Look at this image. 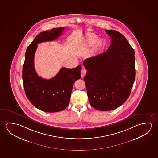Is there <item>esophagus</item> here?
<instances>
[{
	"mask_svg": "<svg viewBox=\"0 0 158 158\" xmlns=\"http://www.w3.org/2000/svg\"><path fill=\"white\" fill-rule=\"evenodd\" d=\"M86 72H87V70H86V69H84V68H83V69L81 70L80 73H81V78H84V76L86 75Z\"/></svg>",
	"mask_w": 158,
	"mask_h": 158,
	"instance_id": "obj_1",
	"label": "esophagus"
}]
</instances>
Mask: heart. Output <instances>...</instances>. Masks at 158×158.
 <instances>
[{"instance_id":"b5f03b06","label":"heart","mask_w":158,"mask_h":158,"mask_svg":"<svg viewBox=\"0 0 158 158\" xmlns=\"http://www.w3.org/2000/svg\"><path fill=\"white\" fill-rule=\"evenodd\" d=\"M98 36H96V35H92V36L90 37L88 43L86 44V46H95L97 43V42L98 41ZM105 45H106V43H105L104 40H99L98 42L97 46H96L97 50L98 51H101L102 50L104 49V48L105 47Z\"/></svg>"}]
</instances>
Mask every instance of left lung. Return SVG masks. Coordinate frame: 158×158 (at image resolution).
<instances>
[{"label":"left lung","instance_id":"8db88e82","mask_svg":"<svg viewBox=\"0 0 158 158\" xmlns=\"http://www.w3.org/2000/svg\"><path fill=\"white\" fill-rule=\"evenodd\" d=\"M107 51L86 59L84 78L90 105L101 111L116 109L127 100L136 76L135 52L125 37L114 30Z\"/></svg>","mask_w":158,"mask_h":158}]
</instances>
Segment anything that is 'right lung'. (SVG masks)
<instances>
[{"label": "right lung", "mask_w": 158, "mask_h": 158, "mask_svg": "<svg viewBox=\"0 0 158 158\" xmlns=\"http://www.w3.org/2000/svg\"><path fill=\"white\" fill-rule=\"evenodd\" d=\"M65 27L55 28L40 33L27 48L22 69V79L26 95L36 108L46 112H60L66 109L70 100L73 84L81 78V66L74 68L63 67L49 80L36 74L34 57L37 44L52 41L62 34Z\"/></svg>", "instance_id": "add662e5"}]
</instances>
